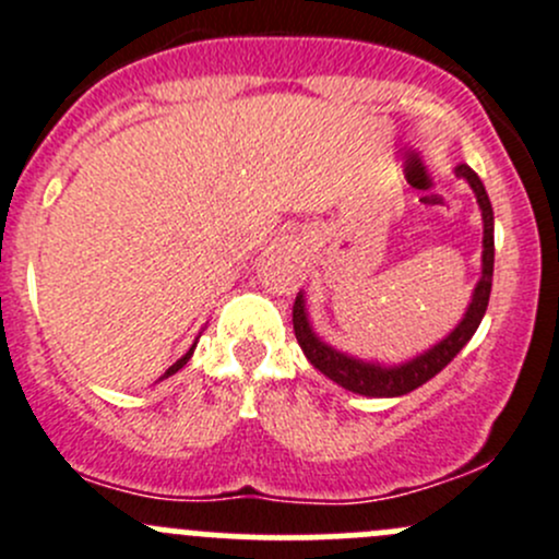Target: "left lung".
<instances>
[{
  "label": "left lung",
  "instance_id": "left-lung-1",
  "mask_svg": "<svg viewBox=\"0 0 559 559\" xmlns=\"http://www.w3.org/2000/svg\"><path fill=\"white\" fill-rule=\"evenodd\" d=\"M459 177L473 186L475 197H478L480 213H484V275H480L478 286H475L473 302H469L467 313H464L462 324L448 335L445 341L429 349L426 355L415 357L409 362H401V366H377V362H362L355 357L344 355V352H335L333 346L322 344V341L313 335L311 324L306 319V306H302V295H297L295 308H292V322H295V335L300 349L306 352V357L311 360V366L317 371H322L324 377H330L333 382H338L341 388L352 390V393L360 395H373V399H390V395H404L409 390L420 388L424 382H429L431 377L442 371L453 357L462 352V346L478 330L480 319H484L486 306H489L491 295V275H495V213H491V202L486 197V188L480 182V177L475 175L469 166H459Z\"/></svg>",
  "mask_w": 559,
  "mask_h": 559
}]
</instances>
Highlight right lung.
I'll return each mask as SVG.
<instances>
[{"mask_svg":"<svg viewBox=\"0 0 559 559\" xmlns=\"http://www.w3.org/2000/svg\"><path fill=\"white\" fill-rule=\"evenodd\" d=\"M191 355H193V346H191V349H188V352H186V355H182V357H180V360H177V362H175V366H171V368H169V371H166V373H164V377H171V373H177V371H180V368H182V366H186V362H188V360H191Z\"/></svg>","mask_w":559,"mask_h":559,"instance_id":"right-lung-1","label":"right lung"}]
</instances>
